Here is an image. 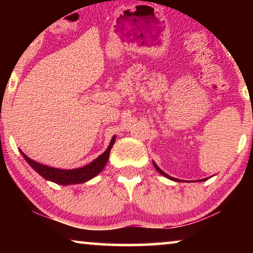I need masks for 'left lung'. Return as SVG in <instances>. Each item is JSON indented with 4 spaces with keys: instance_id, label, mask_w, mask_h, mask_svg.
Listing matches in <instances>:
<instances>
[{
    "instance_id": "left-lung-1",
    "label": "left lung",
    "mask_w": 253,
    "mask_h": 253,
    "mask_svg": "<svg viewBox=\"0 0 253 253\" xmlns=\"http://www.w3.org/2000/svg\"><path fill=\"white\" fill-rule=\"evenodd\" d=\"M152 162H153V166H154V168H155V169H157V170H158V172H160V174H161V175H164V176H165V177H167V178H169V179H171V181H175V182H179V179H177V178H174V177H171V176H169L168 174H166V172H165V171H162V170H161V169L158 167V165H157V164H155V162H154V161H152ZM207 178H209V177H207ZM207 178H204V179H199V182L206 181V179H207Z\"/></svg>"
}]
</instances>
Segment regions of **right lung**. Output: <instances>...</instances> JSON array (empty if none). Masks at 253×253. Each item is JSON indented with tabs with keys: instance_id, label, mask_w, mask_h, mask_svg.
<instances>
[{
	"instance_id": "right-lung-1",
	"label": "right lung",
	"mask_w": 253,
	"mask_h": 253,
	"mask_svg": "<svg viewBox=\"0 0 253 253\" xmlns=\"http://www.w3.org/2000/svg\"><path fill=\"white\" fill-rule=\"evenodd\" d=\"M116 136H113L112 140H110L109 146L107 147V150L103 152L101 155H99L95 160H93L91 164L84 166L81 168H75V169H60V168H54L49 167L47 165H42L40 162H37L32 160V159L27 157L26 154H24L22 151L20 153L25 159L27 164L32 167L40 176H42L47 181L54 182L56 184L60 185H71V184H79V183H85L95 177L99 172L102 171V169L105 168V166L108 161L110 150H112L113 145L115 144Z\"/></svg>"
}]
</instances>
